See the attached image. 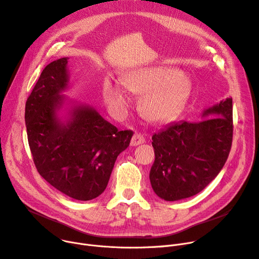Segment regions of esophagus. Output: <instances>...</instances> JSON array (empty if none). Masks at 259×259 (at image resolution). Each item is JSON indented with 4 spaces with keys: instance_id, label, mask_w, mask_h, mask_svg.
Segmentation results:
<instances>
[{
    "instance_id": "34e87169",
    "label": "esophagus",
    "mask_w": 259,
    "mask_h": 259,
    "mask_svg": "<svg viewBox=\"0 0 259 259\" xmlns=\"http://www.w3.org/2000/svg\"><path fill=\"white\" fill-rule=\"evenodd\" d=\"M145 143V138L143 137V135L141 133H135L133 137H132V140H131V146H139L141 144H144Z\"/></svg>"
}]
</instances>
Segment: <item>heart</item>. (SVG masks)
Here are the masks:
<instances>
[{
    "label": "heart",
    "mask_w": 259,
    "mask_h": 259,
    "mask_svg": "<svg viewBox=\"0 0 259 259\" xmlns=\"http://www.w3.org/2000/svg\"><path fill=\"white\" fill-rule=\"evenodd\" d=\"M121 85L129 92L142 95L140 112L154 124H166L178 117L191 88L190 78L185 73L166 66L134 69L121 77ZM103 97L116 114L124 113L129 104L127 92L109 79L104 83Z\"/></svg>",
    "instance_id": "heart-1"
}]
</instances>
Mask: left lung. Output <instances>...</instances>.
<instances>
[{"label": "left lung", "mask_w": 259, "mask_h": 259, "mask_svg": "<svg viewBox=\"0 0 259 259\" xmlns=\"http://www.w3.org/2000/svg\"><path fill=\"white\" fill-rule=\"evenodd\" d=\"M201 117L205 119L183 120L152 135L155 160L149 178L158 197H191L223 169L232 146V98L206 108Z\"/></svg>", "instance_id": "8db88e82"}]
</instances>
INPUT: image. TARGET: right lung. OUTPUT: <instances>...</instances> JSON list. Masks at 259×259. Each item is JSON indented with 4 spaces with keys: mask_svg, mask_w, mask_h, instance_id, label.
I'll return each instance as SVG.
<instances>
[{
    "mask_svg": "<svg viewBox=\"0 0 259 259\" xmlns=\"http://www.w3.org/2000/svg\"><path fill=\"white\" fill-rule=\"evenodd\" d=\"M68 58L47 65L25 106L27 137L42 178L77 200L100 196L133 132L118 131L93 106L63 94L69 86Z\"/></svg>",
    "mask_w": 259,
    "mask_h": 259,
    "instance_id": "right-lung-1",
    "label": "right lung"
}]
</instances>
